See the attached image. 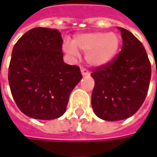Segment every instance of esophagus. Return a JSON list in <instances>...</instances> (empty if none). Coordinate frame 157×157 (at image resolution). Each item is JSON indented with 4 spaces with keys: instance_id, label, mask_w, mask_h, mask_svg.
Returning a JSON list of instances; mask_svg holds the SVG:
<instances>
[{
    "instance_id": "esophagus-1",
    "label": "esophagus",
    "mask_w": 157,
    "mask_h": 157,
    "mask_svg": "<svg viewBox=\"0 0 157 157\" xmlns=\"http://www.w3.org/2000/svg\"><path fill=\"white\" fill-rule=\"evenodd\" d=\"M80 70H81V73L83 76H89L90 75V71L87 69H86L84 66H80Z\"/></svg>"
}]
</instances>
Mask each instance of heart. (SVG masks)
Segmentation results:
<instances>
[{
	"mask_svg": "<svg viewBox=\"0 0 157 157\" xmlns=\"http://www.w3.org/2000/svg\"><path fill=\"white\" fill-rule=\"evenodd\" d=\"M120 45L119 34L92 32L76 36L72 44L64 42L63 49L71 55H77V50H79L86 53V61L91 65L101 66L109 63L116 56Z\"/></svg>",
	"mask_w": 157,
	"mask_h": 157,
	"instance_id": "heart-1",
	"label": "heart"
}]
</instances>
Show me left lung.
<instances>
[{
	"instance_id": "8db88e82",
	"label": "left lung",
	"mask_w": 157,
	"mask_h": 157,
	"mask_svg": "<svg viewBox=\"0 0 157 157\" xmlns=\"http://www.w3.org/2000/svg\"><path fill=\"white\" fill-rule=\"evenodd\" d=\"M122 49L109 63L92 71V105L98 117L121 121L132 116L143 104L151 78V64L142 44L123 28Z\"/></svg>"
}]
</instances>
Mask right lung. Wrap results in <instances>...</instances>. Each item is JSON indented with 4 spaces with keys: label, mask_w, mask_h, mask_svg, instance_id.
Wrapping results in <instances>:
<instances>
[{
    "label": "right lung",
    "mask_w": 157,
    "mask_h": 157,
    "mask_svg": "<svg viewBox=\"0 0 157 157\" xmlns=\"http://www.w3.org/2000/svg\"><path fill=\"white\" fill-rule=\"evenodd\" d=\"M60 32L34 28L13 48L9 83L18 108L29 117L53 120L66 110L70 94L80 81L77 65L63 62Z\"/></svg>",
    "instance_id": "add662e5"
}]
</instances>
